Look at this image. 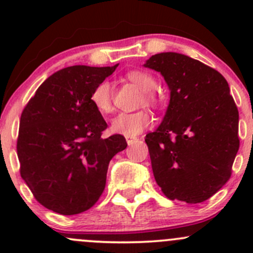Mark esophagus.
<instances>
[{
	"instance_id": "obj_1",
	"label": "esophagus",
	"mask_w": 253,
	"mask_h": 253,
	"mask_svg": "<svg viewBox=\"0 0 253 253\" xmlns=\"http://www.w3.org/2000/svg\"><path fill=\"white\" fill-rule=\"evenodd\" d=\"M136 141H137V137H126V142L128 145L133 144Z\"/></svg>"
}]
</instances>
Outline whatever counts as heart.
Wrapping results in <instances>:
<instances>
[{"label": "heart", "mask_w": 253, "mask_h": 253, "mask_svg": "<svg viewBox=\"0 0 253 253\" xmlns=\"http://www.w3.org/2000/svg\"><path fill=\"white\" fill-rule=\"evenodd\" d=\"M127 78L134 84L139 86L142 90L147 91L145 93V100L149 104H154L157 101L154 90L157 82L148 73L142 72V71H131L127 73ZM91 103L94 108L101 114L106 115L112 111V99H111V88L108 82H101L100 84L94 88L91 91ZM152 122L149 112L145 110H141L137 112H122L119 114L111 122L110 131L115 134H121L126 137H134L144 131Z\"/></svg>", "instance_id": "heart-1"}]
</instances>
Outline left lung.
<instances>
[{
	"mask_svg": "<svg viewBox=\"0 0 253 253\" xmlns=\"http://www.w3.org/2000/svg\"><path fill=\"white\" fill-rule=\"evenodd\" d=\"M144 67L160 72L170 90L163 122L145 136L155 181L169 200L201 203L230 178L239 150V111L226 79L177 52Z\"/></svg>",
	"mask_w": 253,
	"mask_h": 253,
	"instance_id": "left-lung-1",
	"label": "left lung"
}]
</instances>
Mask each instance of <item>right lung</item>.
I'll list each match as a JSON object with an SVG mask.
<instances>
[{"label":"right lung","instance_id":"right-lung-1","mask_svg":"<svg viewBox=\"0 0 253 253\" xmlns=\"http://www.w3.org/2000/svg\"><path fill=\"white\" fill-rule=\"evenodd\" d=\"M117 66L57 71L22 112L17 141L20 176L50 211L73 215L95 205L105 188L109 163L127 147L121 134L101 137L108 125L90 99Z\"/></svg>","mask_w":253,"mask_h":253}]
</instances>
